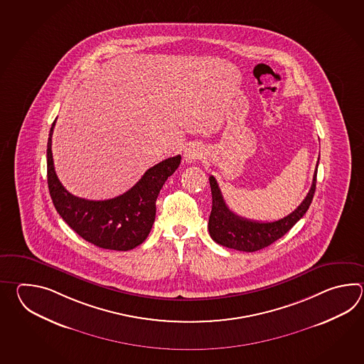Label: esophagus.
Here are the masks:
<instances>
[{"mask_svg": "<svg viewBox=\"0 0 364 364\" xmlns=\"http://www.w3.org/2000/svg\"><path fill=\"white\" fill-rule=\"evenodd\" d=\"M205 155L204 149L199 144H193L185 151V160L187 164L198 163Z\"/></svg>", "mask_w": 364, "mask_h": 364, "instance_id": "1", "label": "esophagus"}]
</instances>
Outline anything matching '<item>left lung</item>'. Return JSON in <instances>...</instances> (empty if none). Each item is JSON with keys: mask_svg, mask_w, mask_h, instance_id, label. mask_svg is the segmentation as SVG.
I'll return each instance as SVG.
<instances>
[{"mask_svg": "<svg viewBox=\"0 0 364 364\" xmlns=\"http://www.w3.org/2000/svg\"><path fill=\"white\" fill-rule=\"evenodd\" d=\"M316 176L317 169L314 173V179L309 193L301 203V205H298V208L287 217L272 223L254 221L235 215L226 205L216 178L210 176L209 185L212 191V210L208 223L210 238L224 247L234 248L246 252H254L257 250L268 247L273 242L284 237L304 216L316 190Z\"/></svg>", "mask_w": 364, "mask_h": 364, "instance_id": "8db88e82", "label": "left lung"}]
</instances>
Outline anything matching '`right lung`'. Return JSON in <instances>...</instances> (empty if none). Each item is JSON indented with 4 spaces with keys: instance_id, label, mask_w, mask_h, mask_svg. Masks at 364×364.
Here are the masks:
<instances>
[{
    "instance_id": "1",
    "label": "right lung",
    "mask_w": 364,
    "mask_h": 364,
    "mask_svg": "<svg viewBox=\"0 0 364 364\" xmlns=\"http://www.w3.org/2000/svg\"><path fill=\"white\" fill-rule=\"evenodd\" d=\"M50 127L47 148L48 187L55 208L70 228L95 246L129 251L141 245L155 223L156 199L165 181L181 164L174 156L149 168L129 191L108 200H87L74 196L57 177L52 156Z\"/></svg>"
}]
</instances>
